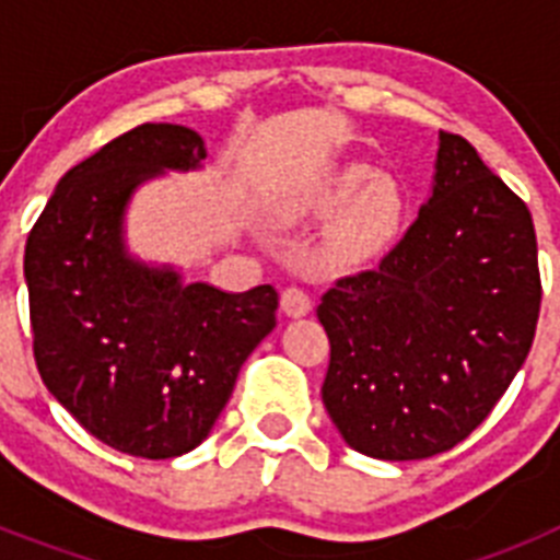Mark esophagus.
I'll list each match as a JSON object with an SVG mask.
<instances>
[{
  "label": "esophagus",
  "instance_id": "obj_1",
  "mask_svg": "<svg viewBox=\"0 0 560 560\" xmlns=\"http://www.w3.org/2000/svg\"><path fill=\"white\" fill-rule=\"evenodd\" d=\"M280 308H283V314L291 316V319H300V316H305L311 311V296L305 294L303 289L291 285V289H285L283 296H280Z\"/></svg>",
  "mask_w": 560,
  "mask_h": 560
}]
</instances>
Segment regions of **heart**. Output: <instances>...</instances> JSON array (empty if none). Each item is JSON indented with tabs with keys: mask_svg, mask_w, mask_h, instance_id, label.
<instances>
[{
	"mask_svg": "<svg viewBox=\"0 0 560 560\" xmlns=\"http://www.w3.org/2000/svg\"><path fill=\"white\" fill-rule=\"evenodd\" d=\"M407 192L387 173L348 162L291 205L294 215L334 219L325 235L323 255L336 266H364L398 241L407 221Z\"/></svg>",
	"mask_w": 560,
	"mask_h": 560,
	"instance_id": "heart-1",
	"label": "heart"
}]
</instances>
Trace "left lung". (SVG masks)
Here are the masks:
<instances>
[{
    "instance_id": "8db88e82",
    "label": "left lung",
    "mask_w": 560,
    "mask_h": 560,
    "mask_svg": "<svg viewBox=\"0 0 560 560\" xmlns=\"http://www.w3.org/2000/svg\"><path fill=\"white\" fill-rule=\"evenodd\" d=\"M538 308L530 210L471 142L440 131L418 221L378 269L339 280L316 308L334 427L375 459L448 452L511 387Z\"/></svg>"
}]
</instances>
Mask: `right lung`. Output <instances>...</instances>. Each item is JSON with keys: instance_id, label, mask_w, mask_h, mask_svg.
I'll return each instance as SVG.
<instances>
[{"instance_id": "right-lung-1", "label": "right lung", "mask_w": 560, "mask_h": 560, "mask_svg": "<svg viewBox=\"0 0 560 560\" xmlns=\"http://www.w3.org/2000/svg\"><path fill=\"white\" fill-rule=\"evenodd\" d=\"M205 156L192 128H131L58 182L24 249L42 381L89 434L131 457L199 446L277 325L271 285L187 283L128 249L133 192L167 171H199Z\"/></svg>"}]
</instances>
